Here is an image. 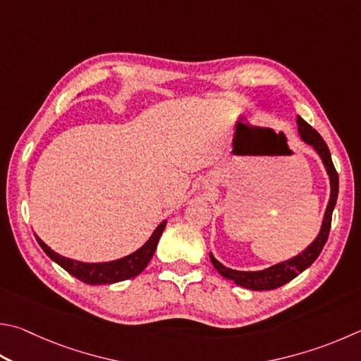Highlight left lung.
<instances>
[{
  "mask_svg": "<svg viewBox=\"0 0 361 361\" xmlns=\"http://www.w3.org/2000/svg\"><path fill=\"white\" fill-rule=\"evenodd\" d=\"M297 124H298V134L301 137V140L316 149V153L320 156V159L324 162L326 173H329V178H330L329 205H326L322 226H320V232L316 237V240H314L312 243L305 249V251H301L300 254L295 255V257L279 262V264L273 265L270 268H265V270H260V271L232 270V268H227L222 265L221 262L216 260L213 254H209V260H212L213 267L218 270L221 276H224L228 281H233L235 284L246 287L249 290H273L287 284L293 278H297L301 271H305L307 267H311L314 264V260H316L319 257V254L322 252V249L326 243V238H329L330 227H331V214H333V209H335L338 191H339L338 172L335 166H333L330 149L326 147V143L324 142V139L320 137L317 130L312 129V126H310V124H307L301 116H297Z\"/></svg>",
  "mask_w": 361,
  "mask_h": 361,
  "instance_id": "1",
  "label": "left lung"
}]
</instances>
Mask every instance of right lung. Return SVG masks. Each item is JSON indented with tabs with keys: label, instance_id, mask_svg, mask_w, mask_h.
<instances>
[{
	"label": "right lung",
	"instance_id": "right-lung-1",
	"mask_svg": "<svg viewBox=\"0 0 361 361\" xmlns=\"http://www.w3.org/2000/svg\"><path fill=\"white\" fill-rule=\"evenodd\" d=\"M167 221H162L161 224L154 228L152 237L142 247L137 249L133 254L124 255V257L112 260V262H97V264H88V262H78L74 259L64 257L55 252L54 249H50L44 241L37 237L36 240L39 246L44 249V252L49 257L56 262L58 265L63 267L72 276L80 279L85 284L91 286H99V284H114L120 283V281H126L130 278H135L137 274H140L145 267L149 264L153 254L156 251V246L159 243V238L166 228Z\"/></svg>",
	"mask_w": 361,
	"mask_h": 361
}]
</instances>
